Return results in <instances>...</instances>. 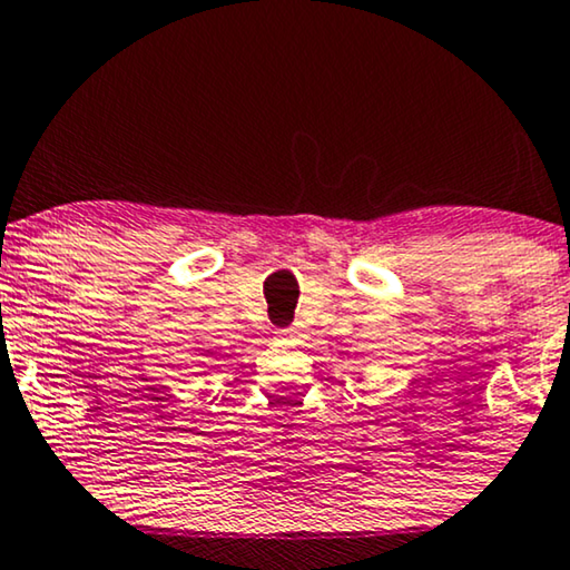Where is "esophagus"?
Wrapping results in <instances>:
<instances>
[{"label":"esophagus","instance_id":"obj_1","mask_svg":"<svg viewBox=\"0 0 570 570\" xmlns=\"http://www.w3.org/2000/svg\"><path fill=\"white\" fill-rule=\"evenodd\" d=\"M275 337L283 340V342H301L303 334L298 330H277Z\"/></svg>","mask_w":570,"mask_h":570}]
</instances>
